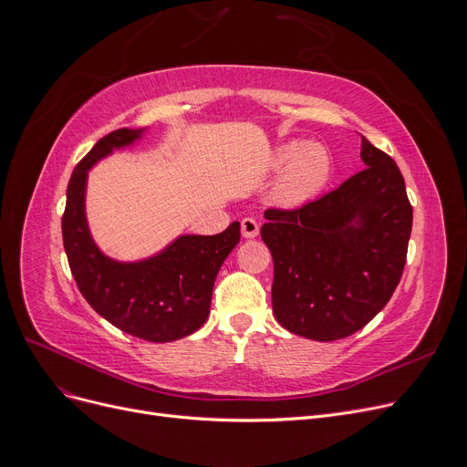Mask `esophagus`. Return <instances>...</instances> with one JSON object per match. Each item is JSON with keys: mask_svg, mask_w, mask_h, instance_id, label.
<instances>
[{"mask_svg": "<svg viewBox=\"0 0 467 467\" xmlns=\"http://www.w3.org/2000/svg\"><path fill=\"white\" fill-rule=\"evenodd\" d=\"M242 235H244L245 239L257 237V235H259V223H257V220L244 218V220H242Z\"/></svg>", "mask_w": 467, "mask_h": 467, "instance_id": "1", "label": "esophagus"}]
</instances>
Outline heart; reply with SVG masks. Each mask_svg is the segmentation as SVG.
I'll return each instance as SVG.
<instances>
[{
  "label": "heart",
  "mask_w": 467,
  "mask_h": 467,
  "mask_svg": "<svg viewBox=\"0 0 467 467\" xmlns=\"http://www.w3.org/2000/svg\"><path fill=\"white\" fill-rule=\"evenodd\" d=\"M273 165L285 167L273 199L280 206H302L327 187L333 173L331 151L317 142H288L275 153Z\"/></svg>",
  "instance_id": "obj_1"
}]
</instances>
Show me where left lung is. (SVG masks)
<instances>
[{
  "label": "left lung",
  "instance_id": "8db88e82",
  "mask_svg": "<svg viewBox=\"0 0 467 467\" xmlns=\"http://www.w3.org/2000/svg\"><path fill=\"white\" fill-rule=\"evenodd\" d=\"M360 138V173L298 210L265 212L275 317L312 341L362 329L403 275L413 225L405 181L388 153Z\"/></svg>",
  "mask_w": 467,
  "mask_h": 467
}]
</instances>
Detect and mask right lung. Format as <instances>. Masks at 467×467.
Here are the masks:
<instances>
[{
  "mask_svg": "<svg viewBox=\"0 0 467 467\" xmlns=\"http://www.w3.org/2000/svg\"><path fill=\"white\" fill-rule=\"evenodd\" d=\"M144 132H110L78 163L67 182L62 237L78 288L99 316L132 337L169 343L189 337L206 321L220 266L242 234L239 222L216 235L182 234L138 261L112 259L99 249L86 214L89 169L110 153L134 146Z\"/></svg>",
  "mask_w": 467,
  "mask_h": 467,
  "instance_id": "obj_1",
  "label": "right lung"
}]
</instances>
